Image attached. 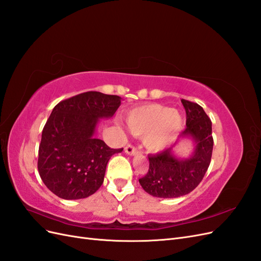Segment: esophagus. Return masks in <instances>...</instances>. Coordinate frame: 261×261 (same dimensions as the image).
Listing matches in <instances>:
<instances>
[{
  "label": "esophagus",
  "instance_id": "obj_1",
  "mask_svg": "<svg viewBox=\"0 0 261 261\" xmlns=\"http://www.w3.org/2000/svg\"><path fill=\"white\" fill-rule=\"evenodd\" d=\"M125 152L129 154V155H135L136 153H138V150L137 148L134 147L133 145H127L125 147Z\"/></svg>",
  "mask_w": 261,
  "mask_h": 261
}]
</instances>
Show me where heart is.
<instances>
[{"label": "heart", "instance_id": "1", "mask_svg": "<svg viewBox=\"0 0 261 261\" xmlns=\"http://www.w3.org/2000/svg\"><path fill=\"white\" fill-rule=\"evenodd\" d=\"M126 121L134 135L144 136L145 146L154 152L171 145L183 125V118L177 111L161 105L132 109Z\"/></svg>", "mask_w": 261, "mask_h": 261}]
</instances>
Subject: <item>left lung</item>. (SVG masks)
<instances>
[{"label":"left lung","mask_w":261,"mask_h":261,"mask_svg":"<svg viewBox=\"0 0 261 261\" xmlns=\"http://www.w3.org/2000/svg\"><path fill=\"white\" fill-rule=\"evenodd\" d=\"M186 111V128L180 137H192L196 147L187 159H177L172 148L149 154L148 173L139 178L144 191L159 198H176L189 194L199 185L211 161L213 138L211 120L203 109L181 99Z\"/></svg>","instance_id":"1"}]
</instances>
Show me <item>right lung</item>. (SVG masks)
I'll return each mask as SVG.
<instances>
[{
    "label": "right lung",
    "instance_id": "obj_1",
    "mask_svg": "<svg viewBox=\"0 0 261 261\" xmlns=\"http://www.w3.org/2000/svg\"><path fill=\"white\" fill-rule=\"evenodd\" d=\"M121 97L88 91L63 100L46 121L39 146L38 171L44 185L63 199H82L103 183L107 164L121 149L94 136L100 118L113 116Z\"/></svg>",
    "mask_w": 261,
    "mask_h": 261
}]
</instances>
